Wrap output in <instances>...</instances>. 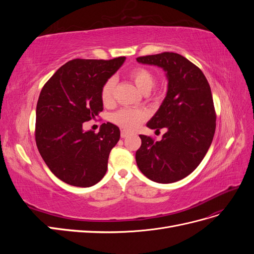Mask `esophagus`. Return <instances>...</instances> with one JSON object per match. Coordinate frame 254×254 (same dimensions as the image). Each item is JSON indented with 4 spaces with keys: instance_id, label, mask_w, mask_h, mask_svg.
I'll return each instance as SVG.
<instances>
[{
    "instance_id": "1",
    "label": "esophagus",
    "mask_w": 254,
    "mask_h": 254,
    "mask_svg": "<svg viewBox=\"0 0 254 254\" xmlns=\"http://www.w3.org/2000/svg\"><path fill=\"white\" fill-rule=\"evenodd\" d=\"M129 134H130V132L127 131V130H122V131H121V136L122 137H127Z\"/></svg>"
}]
</instances>
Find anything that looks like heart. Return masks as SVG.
Instances as JSON below:
<instances>
[{"label":"heart","instance_id":"b5f03b06","mask_svg":"<svg viewBox=\"0 0 254 254\" xmlns=\"http://www.w3.org/2000/svg\"><path fill=\"white\" fill-rule=\"evenodd\" d=\"M130 78L143 94H148L156 83V76L147 67L136 66L129 73ZM115 79L113 77L107 80L101 91V98L105 106L109 107L114 102ZM145 120V113L135 109H121L111 115V121L115 125L127 130H132Z\"/></svg>","mask_w":254,"mask_h":254}]
</instances>
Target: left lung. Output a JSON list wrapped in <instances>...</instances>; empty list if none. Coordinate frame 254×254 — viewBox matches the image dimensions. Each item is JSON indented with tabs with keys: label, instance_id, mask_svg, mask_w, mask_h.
Returning <instances> with one entry per match:
<instances>
[{
	"label": "left lung",
	"instance_id": "8db88e82",
	"mask_svg": "<svg viewBox=\"0 0 254 254\" xmlns=\"http://www.w3.org/2000/svg\"><path fill=\"white\" fill-rule=\"evenodd\" d=\"M136 61L162 67L168 79L164 101L147 123L150 129L167 131L161 141L140 135L137 167L155 182L179 181L200 164L213 141L216 113L210 84L200 68L177 53L142 56Z\"/></svg>",
	"mask_w": 254,
	"mask_h": 254
}]
</instances>
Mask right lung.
<instances>
[{
    "label": "right lung",
    "instance_id": "add662e5",
    "mask_svg": "<svg viewBox=\"0 0 254 254\" xmlns=\"http://www.w3.org/2000/svg\"><path fill=\"white\" fill-rule=\"evenodd\" d=\"M125 59H73L59 67L40 92L36 109L37 147L51 172L70 186L92 187L107 172L120 129L107 123L94 133L83 131L82 123L103 111L102 88Z\"/></svg>",
    "mask_w": 254,
    "mask_h": 254
}]
</instances>
